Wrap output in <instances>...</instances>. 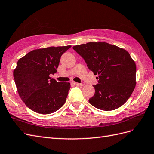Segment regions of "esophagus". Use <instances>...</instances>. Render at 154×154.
<instances>
[{
	"instance_id": "1",
	"label": "esophagus",
	"mask_w": 154,
	"mask_h": 154,
	"mask_svg": "<svg viewBox=\"0 0 154 154\" xmlns=\"http://www.w3.org/2000/svg\"><path fill=\"white\" fill-rule=\"evenodd\" d=\"M72 83L76 86H81L82 85L81 83H78V82H72Z\"/></svg>"
}]
</instances>
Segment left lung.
Segmentation results:
<instances>
[{
  "mask_svg": "<svg viewBox=\"0 0 154 154\" xmlns=\"http://www.w3.org/2000/svg\"><path fill=\"white\" fill-rule=\"evenodd\" d=\"M98 77L95 94L88 101L103 111L123 105L136 85V65L127 51L106 42H89L73 47Z\"/></svg>",
  "mask_w": 154,
  "mask_h": 154,
  "instance_id": "8db88e82",
  "label": "left lung"
}]
</instances>
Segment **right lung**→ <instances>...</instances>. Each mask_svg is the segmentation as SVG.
<instances>
[{
    "label": "right lung",
    "instance_id": "obj_1",
    "mask_svg": "<svg viewBox=\"0 0 154 154\" xmlns=\"http://www.w3.org/2000/svg\"><path fill=\"white\" fill-rule=\"evenodd\" d=\"M71 45L35 49L19 59L14 71L19 95L32 111L48 115L65 103L70 83L49 77L57 73L63 53Z\"/></svg>",
    "mask_w": 154,
    "mask_h": 154
}]
</instances>
